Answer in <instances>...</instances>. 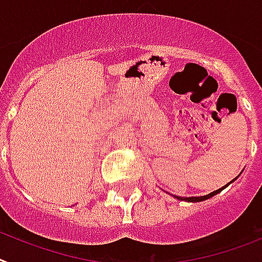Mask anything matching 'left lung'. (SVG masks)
<instances>
[{"mask_svg": "<svg viewBox=\"0 0 262 262\" xmlns=\"http://www.w3.org/2000/svg\"><path fill=\"white\" fill-rule=\"evenodd\" d=\"M228 185H229V183H228ZM228 185H226V186H228ZM226 186H224V187H226ZM224 187H222V189H224ZM222 189L215 190V191H213V193L207 194V195H204V196H189V198H183V196H175V198H177V200H181V201H187V202H201V201H205V200H207V198H210V196L218 194L220 191H222Z\"/></svg>", "mask_w": 262, "mask_h": 262, "instance_id": "1", "label": "left lung"}]
</instances>
